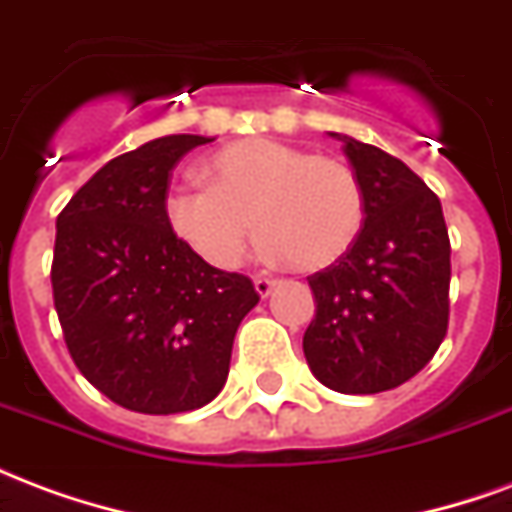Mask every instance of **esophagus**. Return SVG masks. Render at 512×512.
Segmentation results:
<instances>
[{
	"instance_id": "esophagus-1",
	"label": "esophagus",
	"mask_w": 512,
	"mask_h": 512,
	"mask_svg": "<svg viewBox=\"0 0 512 512\" xmlns=\"http://www.w3.org/2000/svg\"><path fill=\"white\" fill-rule=\"evenodd\" d=\"M274 288H277V279L255 277V290H257V296H260V299H266L268 293H271Z\"/></svg>"
}]
</instances>
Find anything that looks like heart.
<instances>
[{
  "label": "heart",
  "instance_id": "b5f03b06",
  "mask_svg": "<svg viewBox=\"0 0 512 512\" xmlns=\"http://www.w3.org/2000/svg\"><path fill=\"white\" fill-rule=\"evenodd\" d=\"M205 175L208 183L172 186L164 216L169 230L216 268L244 260L257 224L271 252L304 271L337 263L362 233L365 191L340 158L277 139H241L213 153Z\"/></svg>",
  "mask_w": 512,
  "mask_h": 512
}]
</instances>
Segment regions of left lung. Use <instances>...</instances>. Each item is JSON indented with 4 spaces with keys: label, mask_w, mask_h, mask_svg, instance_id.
Segmentation results:
<instances>
[{
    "label": "left lung",
    "mask_w": 512,
    "mask_h": 512,
    "mask_svg": "<svg viewBox=\"0 0 512 512\" xmlns=\"http://www.w3.org/2000/svg\"><path fill=\"white\" fill-rule=\"evenodd\" d=\"M332 136L362 183L365 224L337 263L307 277L315 318L304 356L334 392L376 395L417 376L447 334L450 235L417 172L381 147Z\"/></svg>",
    "instance_id": "1"
}]
</instances>
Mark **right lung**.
<instances>
[{
  "mask_svg": "<svg viewBox=\"0 0 512 512\" xmlns=\"http://www.w3.org/2000/svg\"><path fill=\"white\" fill-rule=\"evenodd\" d=\"M208 136L172 134L112 158L57 216L54 310L90 384L139 414L211 403L255 307L252 279L208 266L169 230V178Z\"/></svg>",
  "mask_w": 512,
  "mask_h": 512,
  "instance_id": "1",
  "label": "right lung"
}]
</instances>
